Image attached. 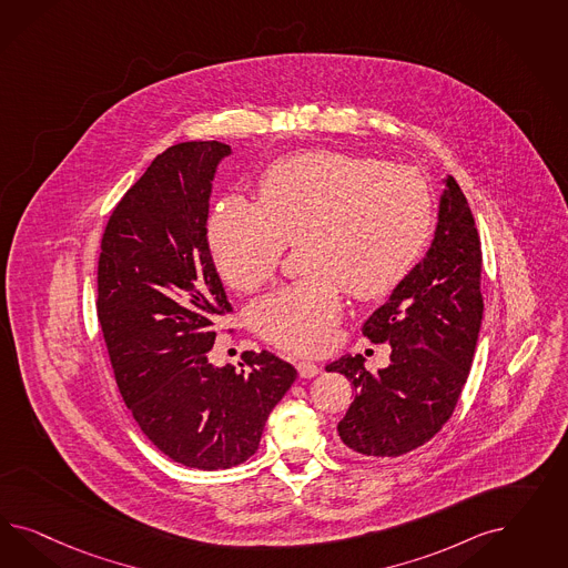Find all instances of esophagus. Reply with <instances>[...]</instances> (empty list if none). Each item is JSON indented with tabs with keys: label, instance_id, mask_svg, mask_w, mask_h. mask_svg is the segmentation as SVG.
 <instances>
[{
	"label": "esophagus",
	"instance_id": "esophagus-1",
	"mask_svg": "<svg viewBox=\"0 0 568 568\" xmlns=\"http://www.w3.org/2000/svg\"><path fill=\"white\" fill-rule=\"evenodd\" d=\"M297 373L302 378L316 377V375H321V366L310 361L297 362Z\"/></svg>",
	"mask_w": 568,
	"mask_h": 568
}]
</instances>
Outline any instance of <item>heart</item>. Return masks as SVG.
<instances>
[{"mask_svg":"<svg viewBox=\"0 0 568 568\" xmlns=\"http://www.w3.org/2000/svg\"><path fill=\"white\" fill-rule=\"evenodd\" d=\"M433 193L420 172L378 158L308 152L273 164L260 202L226 195L210 216L214 266L235 292L275 275L287 245L302 243L310 275L260 300V335L295 354L327 349L342 318V287L358 300L392 292L423 254Z\"/></svg>","mask_w":568,"mask_h":568,"instance_id":"heart-1","label":"heart"}]
</instances>
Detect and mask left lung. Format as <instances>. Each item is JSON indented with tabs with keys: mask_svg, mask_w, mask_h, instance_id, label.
Returning a JSON list of instances; mask_svg holds the SVG:
<instances>
[{
	"mask_svg": "<svg viewBox=\"0 0 568 568\" xmlns=\"http://www.w3.org/2000/svg\"><path fill=\"white\" fill-rule=\"evenodd\" d=\"M430 247L389 300L364 323L373 344L392 345L389 366L364 368L362 356L328 364L356 397L337 425L361 456H402L427 444L454 413L475 356L483 318L481 240L465 193L444 179Z\"/></svg>",
	"mask_w": 568,
	"mask_h": 568,
	"instance_id": "left-lung-1",
	"label": "left lung"
}]
</instances>
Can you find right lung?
<instances>
[{
    "label": "right lung",
    "mask_w": 568,
    "mask_h": 568,
    "mask_svg": "<svg viewBox=\"0 0 568 568\" xmlns=\"http://www.w3.org/2000/svg\"><path fill=\"white\" fill-rule=\"evenodd\" d=\"M229 154L221 141H185L155 155L114 207L98 262L122 399L160 452L200 470L245 463L297 377L266 349L247 354V371L207 361L214 318L231 312L207 245L212 181Z\"/></svg>",
    "instance_id": "add662e5"
}]
</instances>
